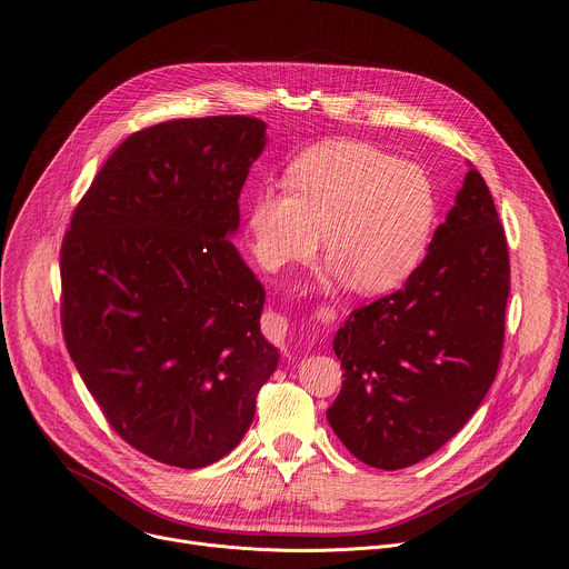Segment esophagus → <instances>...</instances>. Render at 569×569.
<instances>
[{"mask_svg":"<svg viewBox=\"0 0 569 569\" xmlns=\"http://www.w3.org/2000/svg\"><path fill=\"white\" fill-rule=\"evenodd\" d=\"M291 330V321L284 315H269L267 319V332L271 339L280 341L284 339V335Z\"/></svg>","mask_w":569,"mask_h":569,"instance_id":"34e87169","label":"esophagus"}]
</instances>
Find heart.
Returning a JSON list of instances; mask_svg holds the SVG:
<instances>
[{
  "label": "heart",
  "mask_w": 569,
  "mask_h": 569,
  "mask_svg": "<svg viewBox=\"0 0 569 569\" xmlns=\"http://www.w3.org/2000/svg\"><path fill=\"white\" fill-rule=\"evenodd\" d=\"M287 189H259L248 209L250 250L278 271L317 252L323 232L335 282L362 293L401 287L423 261L437 193L428 172L371 143L328 141L298 154Z\"/></svg>",
  "instance_id": "obj_1"
}]
</instances>
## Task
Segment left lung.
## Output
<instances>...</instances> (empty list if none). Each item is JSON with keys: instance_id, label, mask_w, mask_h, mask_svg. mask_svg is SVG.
Here are the masks:
<instances>
[{"instance_id": "left-lung-1", "label": "left lung", "mask_w": 569, "mask_h": 569, "mask_svg": "<svg viewBox=\"0 0 569 569\" xmlns=\"http://www.w3.org/2000/svg\"><path fill=\"white\" fill-rule=\"evenodd\" d=\"M508 293L506 232L469 163L406 287L353 310L335 335L343 382L326 417L341 445L387 471L447 445L495 382Z\"/></svg>"}]
</instances>
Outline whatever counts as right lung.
<instances>
[{
    "instance_id": "add662e5",
    "label": "right lung",
    "mask_w": 569,
    "mask_h": 569,
    "mask_svg": "<svg viewBox=\"0 0 569 569\" xmlns=\"http://www.w3.org/2000/svg\"><path fill=\"white\" fill-rule=\"evenodd\" d=\"M264 132L250 116L134 132L63 237L68 353L109 426L163 465L198 469L228 456L278 367L259 330L264 289L228 239Z\"/></svg>"
}]
</instances>
